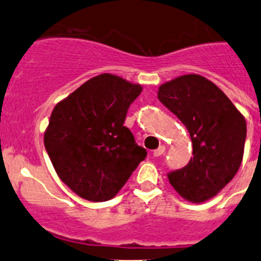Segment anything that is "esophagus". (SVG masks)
Returning a JSON list of instances; mask_svg holds the SVG:
<instances>
[{"label": "esophagus", "instance_id": "34e87169", "mask_svg": "<svg viewBox=\"0 0 261 261\" xmlns=\"http://www.w3.org/2000/svg\"><path fill=\"white\" fill-rule=\"evenodd\" d=\"M164 151H165V146L160 145L158 149H155L154 151H152V155H154V156H160V155L164 154Z\"/></svg>", "mask_w": 261, "mask_h": 261}]
</instances>
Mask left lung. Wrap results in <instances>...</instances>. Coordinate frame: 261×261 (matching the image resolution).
<instances>
[{
  "instance_id": "left-lung-1",
  "label": "left lung",
  "mask_w": 261,
  "mask_h": 261,
  "mask_svg": "<svg viewBox=\"0 0 261 261\" xmlns=\"http://www.w3.org/2000/svg\"><path fill=\"white\" fill-rule=\"evenodd\" d=\"M158 98L183 122L193 145L188 164L168 173L169 183L191 202L212 198L235 177L243 162L244 116L216 84L198 74L162 84Z\"/></svg>"
}]
</instances>
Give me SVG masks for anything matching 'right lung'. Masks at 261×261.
<instances>
[{
  "label": "right lung",
  "instance_id": "right-lung-1",
  "mask_svg": "<svg viewBox=\"0 0 261 261\" xmlns=\"http://www.w3.org/2000/svg\"><path fill=\"white\" fill-rule=\"evenodd\" d=\"M143 88L117 75L91 78L53 110L44 144L59 178L87 201L114 198L146 158L125 122Z\"/></svg>",
  "mask_w": 261,
  "mask_h": 261
}]
</instances>
